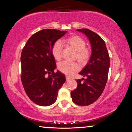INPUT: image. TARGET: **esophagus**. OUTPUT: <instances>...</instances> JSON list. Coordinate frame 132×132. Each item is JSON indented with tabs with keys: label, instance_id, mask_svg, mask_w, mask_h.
Instances as JSON below:
<instances>
[{
	"label": "esophagus",
	"instance_id": "1",
	"mask_svg": "<svg viewBox=\"0 0 132 132\" xmlns=\"http://www.w3.org/2000/svg\"><path fill=\"white\" fill-rule=\"evenodd\" d=\"M66 81H69V80H71V77L68 76H66Z\"/></svg>",
	"mask_w": 132,
	"mask_h": 132
}]
</instances>
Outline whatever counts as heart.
I'll return each mask as SVG.
<instances>
[{
	"label": "heart",
	"mask_w": 132,
	"mask_h": 132,
	"mask_svg": "<svg viewBox=\"0 0 132 132\" xmlns=\"http://www.w3.org/2000/svg\"><path fill=\"white\" fill-rule=\"evenodd\" d=\"M64 42L76 52L74 59L77 60L81 65H84L87 63L91 57V51L89 48L86 47V42L84 39L77 35H72L64 40ZM51 52L55 60L61 61L63 52V46L61 41H57L53 44ZM57 68L58 70L67 76H71L80 69L76 62L69 63L67 62L58 64Z\"/></svg>",
	"instance_id": "heart-1"
}]
</instances>
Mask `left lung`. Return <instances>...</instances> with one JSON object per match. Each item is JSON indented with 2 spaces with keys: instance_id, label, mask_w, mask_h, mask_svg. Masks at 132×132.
<instances>
[{
  "instance_id": "left-lung-1",
  "label": "left lung",
  "mask_w": 132,
  "mask_h": 132,
  "mask_svg": "<svg viewBox=\"0 0 132 132\" xmlns=\"http://www.w3.org/2000/svg\"><path fill=\"white\" fill-rule=\"evenodd\" d=\"M77 31L88 38L92 53L89 62L79 73L86 79L76 80L77 87L71 92V97L75 104L87 106L97 101L104 91L108 80L110 61L105 41L99 35L86 28Z\"/></svg>"
}]
</instances>
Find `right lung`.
<instances>
[{"label":"right lung","instance_id":"1","mask_svg":"<svg viewBox=\"0 0 132 132\" xmlns=\"http://www.w3.org/2000/svg\"><path fill=\"white\" fill-rule=\"evenodd\" d=\"M67 31L44 29L33 34L21 55V80L24 90L33 102L40 106L54 103L58 91L66 81L59 71L54 72L56 62L51 49Z\"/></svg>","mask_w":132,"mask_h":132}]
</instances>
